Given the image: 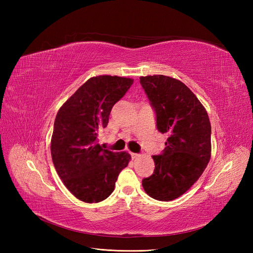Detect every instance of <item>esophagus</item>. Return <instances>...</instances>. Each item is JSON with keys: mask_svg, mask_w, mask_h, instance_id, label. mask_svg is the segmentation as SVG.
<instances>
[{"mask_svg": "<svg viewBox=\"0 0 253 253\" xmlns=\"http://www.w3.org/2000/svg\"><path fill=\"white\" fill-rule=\"evenodd\" d=\"M131 156L133 159H135L137 157H139V154H137V153H131Z\"/></svg>", "mask_w": 253, "mask_h": 253, "instance_id": "34e87169", "label": "esophagus"}]
</instances>
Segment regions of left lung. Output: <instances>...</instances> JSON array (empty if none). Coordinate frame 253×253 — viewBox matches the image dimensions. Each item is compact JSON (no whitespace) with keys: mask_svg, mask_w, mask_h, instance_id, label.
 Returning a JSON list of instances; mask_svg holds the SVG:
<instances>
[{"mask_svg":"<svg viewBox=\"0 0 253 253\" xmlns=\"http://www.w3.org/2000/svg\"><path fill=\"white\" fill-rule=\"evenodd\" d=\"M154 110L156 127L168 134L166 148L154 155L155 169L142 179L147 194L157 201L179 197L200 178L211 156V125L196 96L182 82L164 75L140 77Z\"/></svg>","mask_w":253,"mask_h":253,"instance_id":"left-lung-1","label":"left lung"}]
</instances>
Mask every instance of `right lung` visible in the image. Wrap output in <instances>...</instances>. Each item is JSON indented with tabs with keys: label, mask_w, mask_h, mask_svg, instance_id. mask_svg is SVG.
Listing matches in <instances>:
<instances>
[{
	"label": "right lung",
	"mask_w": 253,
	"mask_h": 253,
	"mask_svg": "<svg viewBox=\"0 0 253 253\" xmlns=\"http://www.w3.org/2000/svg\"><path fill=\"white\" fill-rule=\"evenodd\" d=\"M133 79L98 76L88 79L59 110L51 137L53 166L65 187L85 203H99L114 191L131 155L97 143L98 131L109 124L114 104Z\"/></svg>",
	"instance_id": "obj_1"
}]
</instances>
